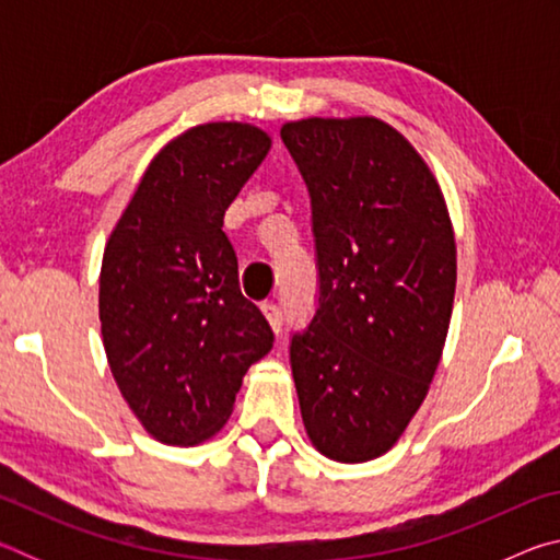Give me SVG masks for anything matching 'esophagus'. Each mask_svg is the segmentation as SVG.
<instances>
[{
    "label": "esophagus",
    "instance_id": "esophagus-1",
    "mask_svg": "<svg viewBox=\"0 0 560 560\" xmlns=\"http://www.w3.org/2000/svg\"><path fill=\"white\" fill-rule=\"evenodd\" d=\"M261 311H264V316H267V320H269V326L273 328V334H281V326H283V316H281V308L277 306V303H264L261 306Z\"/></svg>",
    "mask_w": 560,
    "mask_h": 560
}]
</instances>
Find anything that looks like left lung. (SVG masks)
I'll use <instances>...</instances> for the list:
<instances>
[{"label": "left lung", "instance_id": "8db88e82", "mask_svg": "<svg viewBox=\"0 0 560 560\" xmlns=\"http://www.w3.org/2000/svg\"><path fill=\"white\" fill-rule=\"evenodd\" d=\"M311 195L318 308L291 338L303 428L328 459L385 454L447 340L457 244L432 170L373 116L283 122Z\"/></svg>", "mask_w": 560, "mask_h": 560}]
</instances>
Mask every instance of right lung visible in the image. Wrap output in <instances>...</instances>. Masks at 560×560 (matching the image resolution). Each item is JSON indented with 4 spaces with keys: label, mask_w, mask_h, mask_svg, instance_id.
I'll return each mask as SVG.
<instances>
[{
    "label": "right lung",
    "mask_w": 560,
    "mask_h": 560,
    "mask_svg": "<svg viewBox=\"0 0 560 560\" xmlns=\"http://www.w3.org/2000/svg\"><path fill=\"white\" fill-rule=\"evenodd\" d=\"M271 148L249 122H205L150 160L110 232L98 316L110 373L158 442L192 447L232 415L273 334L240 291L226 207Z\"/></svg>",
    "instance_id": "1"
}]
</instances>
